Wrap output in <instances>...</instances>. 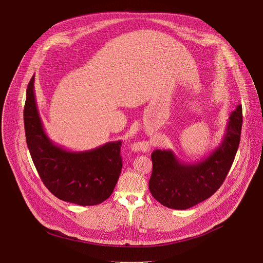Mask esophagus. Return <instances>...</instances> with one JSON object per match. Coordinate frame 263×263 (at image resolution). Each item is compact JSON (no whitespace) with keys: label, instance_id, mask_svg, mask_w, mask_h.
<instances>
[{"label":"esophagus","instance_id":"esophagus-1","mask_svg":"<svg viewBox=\"0 0 263 263\" xmlns=\"http://www.w3.org/2000/svg\"><path fill=\"white\" fill-rule=\"evenodd\" d=\"M141 148H142V145H140V144L135 145V149H141Z\"/></svg>","mask_w":263,"mask_h":263}]
</instances>
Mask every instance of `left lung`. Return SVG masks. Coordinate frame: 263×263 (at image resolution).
<instances>
[{
	"label": "left lung",
	"instance_id": "1",
	"mask_svg": "<svg viewBox=\"0 0 263 263\" xmlns=\"http://www.w3.org/2000/svg\"><path fill=\"white\" fill-rule=\"evenodd\" d=\"M242 108L230 115L220 144L196 163H182L171 149H155L148 189L154 199L167 208L189 209L210 198L227 177L240 141Z\"/></svg>",
	"mask_w": 263,
	"mask_h": 263
}]
</instances>
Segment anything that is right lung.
Segmentation results:
<instances>
[{"label":"right lung","instance_id":"add662e5","mask_svg":"<svg viewBox=\"0 0 263 263\" xmlns=\"http://www.w3.org/2000/svg\"><path fill=\"white\" fill-rule=\"evenodd\" d=\"M24 124L33 163L55 197L80 206H92L111 196L123 167L121 140L106 142L84 152L66 151L55 144L41 121L34 93V76L27 88Z\"/></svg>","mask_w":263,"mask_h":263}]
</instances>
